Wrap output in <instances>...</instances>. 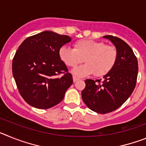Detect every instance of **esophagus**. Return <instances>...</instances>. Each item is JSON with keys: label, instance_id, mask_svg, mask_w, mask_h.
<instances>
[{"label": "esophagus", "instance_id": "34e87169", "mask_svg": "<svg viewBox=\"0 0 146 146\" xmlns=\"http://www.w3.org/2000/svg\"><path fill=\"white\" fill-rule=\"evenodd\" d=\"M79 78H77V77H74V76H73V81H74V82H77V81H78L79 80Z\"/></svg>", "mask_w": 146, "mask_h": 146}]
</instances>
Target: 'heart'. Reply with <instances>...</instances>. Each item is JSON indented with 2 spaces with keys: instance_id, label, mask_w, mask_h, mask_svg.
I'll return each instance as SVG.
<instances>
[{
  "instance_id": "1",
  "label": "heart",
  "mask_w": 146,
  "mask_h": 146,
  "mask_svg": "<svg viewBox=\"0 0 146 146\" xmlns=\"http://www.w3.org/2000/svg\"><path fill=\"white\" fill-rule=\"evenodd\" d=\"M61 60L69 67H75L84 61L86 64L72 71L77 77H83L94 74L102 77L109 73L117 60L116 48L103 42L82 39L74 44V49L63 46L59 50Z\"/></svg>"
}]
</instances>
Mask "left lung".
I'll return each instance as SVG.
<instances>
[{
  "label": "left lung",
  "mask_w": 146,
  "mask_h": 146,
  "mask_svg": "<svg viewBox=\"0 0 146 146\" xmlns=\"http://www.w3.org/2000/svg\"><path fill=\"white\" fill-rule=\"evenodd\" d=\"M115 46L117 60L111 71L102 80L88 79L82 99L91 110L110 113L122 105L133 92L138 73V63L133 50L124 41L110 35L104 36Z\"/></svg>",
  "instance_id": "obj_1"
}]
</instances>
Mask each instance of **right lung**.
Returning a JSON list of instances; mask_svg holds the SVG:
<instances>
[{"label":"right lung","mask_w":146,"mask_h":146,"mask_svg":"<svg viewBox=\"0 0 146 146\" xmlns=\"http://www.w3.org/2000/svg\"><path fill=\"white\" fill-rule=\"evenodd\" d=\"M69 42L66 35L47 31L28 37L17 50L12 74L19 93L31 106H55L73 83L72 75L59 56L60 47Z\"/></svg>","instance_id":"add662e5"}]
</instances>
